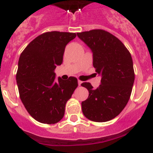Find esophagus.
I'll return each mask as SVG.
<instances>
[{
	"mask_svg": "<svg viewBox=\"0 0 153 153\" xmlns=\"http://www.w3.org/2000/svg\"><path fill=\"white\" fill-rule=\"evenodd\" d=\"M82 83H83V82H82V81L78 80V85H79V86H80V85L82 84Z\"/></svg>",
	"mask_w": 153,
	"mask_h": 153,
	"instance_id": "34e87169",
	"label": "esophagus"
}]
</instances>
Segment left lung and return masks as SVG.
Returning a JSON list of instances; mask_svg holds the SVG:
<instances>
[{"label":"left lung","instance_id":"8db88e82","mask_svg":"<svg viewBox=\"0 0 153 153\" xmlns=\"http://www.w3.org/2000/svg\"><path fill=\"white\" fill-rule=\"evenodd\" d=\"M93 53V65L101 76L100 85L93 89L90 83L82 86L89 91L82 111L88 120L106 122L117 117L126 106L132 93L135 74L130 53L117 37L103 30L77 33Z\"/></svg>","mask_w":153,"mask_h":153}]
</instances>
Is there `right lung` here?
Listing matches in <instances>:
<instances>
[{"mask_svg": "<svg viewBox=\"0 0 153 153\" xmlns=\"http://www.w3.org/2000/svg\"><path fill=\"white\" fill-rule=\"evenodd\" d=\"M75 33L51 31L40 35L20 56L16 79L20 97L38 122L54 124L63 119L65 106L77 87V79H55L54 70L63 63L65 47Z\"/></svg>", "mask_w": 153, "mask_h": 153, "instance_id": "1", "label": "right lung"}]
</instances>
